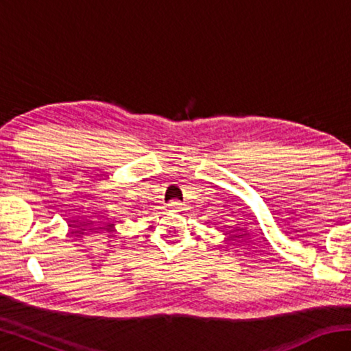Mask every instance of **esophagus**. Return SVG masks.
I'll list each match as a JSON object with an SVG mask.
<instances>
[{
	"label": "esophagus",
	"mask_w": 351,
	"mask_h": 351,
	"mask_svg": "<svg viewBox=\"0 0 351 351\" xmlns=\"http://www.w3.org/2000/svg\"><path fill=\"white\" fill-rule=\"evenodd\" d=\"M169 209H171V210H181L182 209V203H181V201H176V199L170 201Z\"/></svg>",
	"instance_id": "1"
}]
</instances>
